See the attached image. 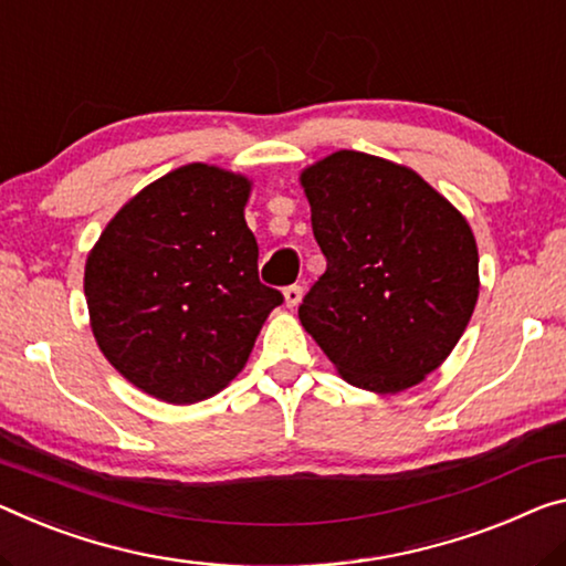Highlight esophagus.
Here are the masks:
<instances>
[{"label": "esophagus", "instance_id": "1", "mask_svg": "<svg viewBox=\"0 0 566 566\" xmlns=\"http://www.w3.org/2000/svg\"><path fill=\"white\" fill-rule=\"evenodd\" d=\"M283 298H285V306L295 308L303 298V289H301V285H289V289L283 291Z\"/></svg>", "mask_w": 566, "mask_h": 566}]
</instances>
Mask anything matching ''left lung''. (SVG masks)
I'll use <instances>...</instances> for the list:
<instances>
[{"instance_id": "8db88e82", "label": "left lung", "mask_w": 566, "mask_h": 566, "mask_svg": "<svg viewBox=\"0 0 566 566\" xmlns=\"http://www.w3.org/2000/svg\"><path fill=\"white\" fill-rule=\"evenodd\" d=\"M326 273L298 308L338 374L379 395L448 359L478 301L471 224L420 174L361 151L303 169Z\"/></svg>"}]
</instances>
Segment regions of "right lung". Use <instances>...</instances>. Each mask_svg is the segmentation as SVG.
Masks as SVG:
<instances>
[{
  "label": "right lung",
  "mask_w": 566,
  "mask_h": 566,
  "mask_svg": "<svg viewBox=\"0 0 566 566\" xmlns=\"http://www.w3.org/2000/svg\"><path fill=\"white\" fill-rule=\"evenodd\" d=\"M248 197L242 174L187 164L128 199L91 250L83 285L95 342L161 402L228 387L283 303L258 277Z\"/></svg>",
  "instance_id": "add662e5"
}]
</instances>
